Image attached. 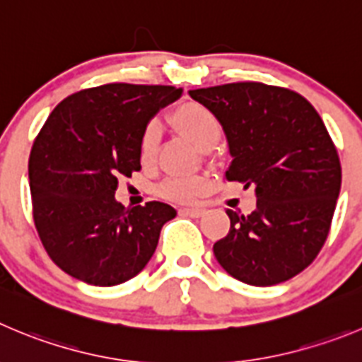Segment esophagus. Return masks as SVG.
<instances>
[{"mask_svg":"<svg viewBox=\"0 0 362 362\" xmlns=\"http://www.w3.org/2000/svg\"><path fill=\"white\" fill-rule=\"evenodd\" d=\"M180 214L191 216V218H202V216L205 214V211L200 207H189V209H180Z\"/></svg>","mask_w":362,"mask_h":362,"instance_id":"obj_1","label":"esophagus"}]
</instances>
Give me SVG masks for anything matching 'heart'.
I'll return each mask as SVG.
<instances>
[{
  "label": "heart",
  "instance_id": "heart-1",
  "mask_svg": "<svg viewBox=\"0 0 362 362\" xmlns=\"http://www.w3.org/2000/svg\"><path fill=\"white\" fill-rule=\"evenodd\" d=\"M170 121L175 130L187 137L200 150H212L219 143L223 134L221 121L211 109L197 101H185L175 107L170 114ZM158 127L155 121L144 124L139 137V158L144 165H150L157 157ZM205 187L202 177H170L160 182L158 194L168 200L189 202Z\"/></svg>",
  "mask_w": 362,
  "mask_h": 362
}]
</instances>
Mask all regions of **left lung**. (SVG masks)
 <instances>
[{
    "label": "left lung",
    "mask_w": 362,
    "mask_h": 362,
    "mask_svg": "<svg viewBox=\"0 0 362 362\" xmlns=\"http://www.w3.org/2000/svg\"><path fill=\"white\" fill-rule=\"evenodd\" d=\"M218 116L234 157L228 182L253 185L250 214L227 209L230 230L214 245L225 272L250 286H275L316 259L341 187L336 146L302 94L261 82L189 90Z\"/></svg>",
    "instance_id": "obj_1"
}]
</instances>
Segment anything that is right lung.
Here are the masks:
<instances>
[{"mask_svg": "<svg viewBox=\"0 0 362 362\" xmlns=\"http://www.w3.org/2000/svg\"><path fill=\"white\" fill-rule=\"evenodd\" d=\"M180 94L171 86L105 83L67 96L42 124L28 160L33 221L67 275L109 288L148 264L177 211L160 202L124 209L114 192L121 177L141 170L144 124Z\"/></svg>", "mask_w": 362, "mask_h": 362, "instance_id": "add662e5", "label": "right lung"}]
</instances>
